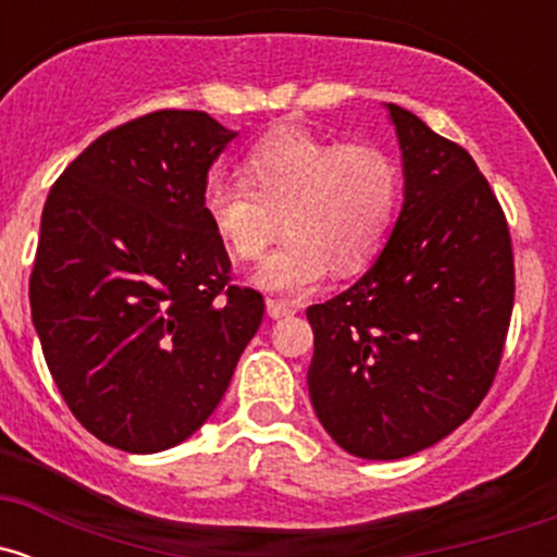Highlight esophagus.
<instances>
[{"label":"esophagus","instance_id":"esophagus-1","mask_svg":"<svg viewBox=\"0 0 557 557\" xmlns=\"http://www.w3.org/2000/svg\"><path fill=\"white\" fill-rule=\"evenodd\" d=\"M296 309L298 306L287 298H267V314H270L272 319L296 314Z\"/></svg>","mask_w":557,"mask_h":557}]
</instances>
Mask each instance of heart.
Here are the masks:
<instances>
[{"instance_id":"b5f03b06","label":"heart","mask_w":557,"mask_h":557,"mask_svg":"<svg viewBox=\"0 0 557 557\" xmlns=\"http://www.w3.org/2000/svg\"><path fill=\"white\" fill-rule=\"evenodd\" d=\"M240 172L209 177L203 214L240 261L264 257L283 225L285 238L257 272L267 290H309L327 270L359 274L393 235L403 175L382 146L277 127L246 151Z\"/></svg>"}]
</instances>
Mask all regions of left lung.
Here are the masks:
<instances>
[{
    "label": "left lung",
    "mask_w": 557,
    "mask_h": 557,
    "mask_svg": "<svg viewBox=\"0 0 557 557\" xmlns=\"http://www.w3.org/2000/svg\"><path fill=\"white\" fill-rule=\"evenodd\" d=\"M406 198L363 277L306 309L309 395L350 456L395 461L461 426L490 393L513 314L500 201L463 146L387 104Z\"/></svg>",
    "instance_id": "1"
}]
</instances>
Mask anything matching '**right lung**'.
<instances>
[{
	"instance_id": "obj_1",
	"label": "right lung",
	"mask_w": 557,
	"mask_h": 557,
	"mask_svg": "<svg viewBox=\"0 0 557 557\" xmlns=\"http://www.w3.org/2000/svg\"><path fill=\"white\" fill-rule=\"evenodd\" d=\"M233 138L207 112L144 114L83 149L44 203L30 272L44 359L73 417L125 453L168 450L212 417L264 317L203 214Z\"/></svg>"
}]
</instances>
